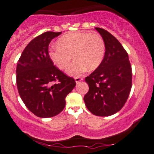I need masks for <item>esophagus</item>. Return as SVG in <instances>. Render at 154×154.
Masks as SVG:
<instances>
[{
    "label": "esophagus",
    "instance_id": "obj_1",
    "mask_svg": "<svg viewBox=\"0 0 154 154\" xmlns=\"http://www.w3.org/2000/svg\"><path fill=\"white\" fill-rule=\"evenodd\" d=\"M75 82H76V83H79V82H80L81 81H82L83 80V78H82V77H75Z\"/></svg>",
    "mask_w": 154,
    "mask_h": 154
}]
</instances>
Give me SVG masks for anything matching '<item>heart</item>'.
I'll return each mask as SVG.
<instances>
[{
    "mask_svg": "<svg viewBox=\"0 0 154 154\" xmlns=\"http://www.w3.org/2000/svg\"><path fill=\"white\" fill-rule=\"evenodd\" d=\"M57 45L50 48V59L59 69H64L73 56L75 60L66 69L71 76L80 75L87 69L89 71L96 69L104 59L105 42L97 34L69 33L57 40Z\"/></svg>",
    "mask_w": 154,
    "mask_h": 154,
    "instance_id": "b5f03b06",
    "label": "heart"
}]
</instances>
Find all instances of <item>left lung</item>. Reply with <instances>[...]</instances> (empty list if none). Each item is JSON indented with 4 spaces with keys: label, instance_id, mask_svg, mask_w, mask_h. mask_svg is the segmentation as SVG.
I'll return each mask as SVG.
<instances>
[{
    "label": "left lung",
    "instance_id": "8db88e82",
    "mask_svg": "<svg viewBox=\"0 0 154 154\" xmlns=\"http://www.w3.org/2000/svg\"><path fill=\"white\" fill-rule=\"evenodd\" d=\"M95 29L105 42L101 64L85 78L89 91L84 97L87 108L97 116H112L125 105L132 87L128 55L116 37L103 29Z\"/></svg>",
    "mask_w": 154,
    "mask_h": 154
}]
</instances>
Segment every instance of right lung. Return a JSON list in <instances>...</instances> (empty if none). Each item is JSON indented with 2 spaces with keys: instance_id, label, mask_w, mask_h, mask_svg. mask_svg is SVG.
I'll return each instance as SVG.
<instances>
[{
  "instance_id": "right-lung-1",
  "label": "right lung",
  "mask_w": 154,
  "mask_h": 154,
  "mask_svg": "<svg viewBox=\"0 0 154 154\" xmlns=\"http://www.w3.org/2000/svg\"><path fill=\"white\" fill-rule=\"evenodd\" d=\"M62 32L47 31L26 47L18 61L16 84L20 97L39 118L57 116L65 107V98L76 82L60 71L50 59L49 45Z\"/></svg>"
}]
</instances>
